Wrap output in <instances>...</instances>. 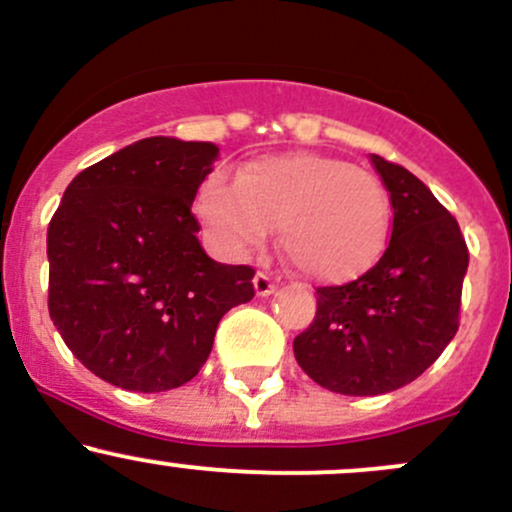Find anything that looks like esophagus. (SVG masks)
Returning a JSON list of instances; mask_svg holds the SVG:
<instances>
[{"label": "esophagus", "mask_w": 512, "mask_h": 512, "mask_svg": "<svg viewBox=\"0 0 512 512\" xmlns=\"http://www.w3.org/2000/svg\"><path fill=\"white\" fill-rule=\"evenodd\" d=\"M254 288H256V295H261L263 298V295H271L273 291H276V281H273L268 273L258 271L254 276Z\"/></svg>", "instance_id": "34e87169"}]
</instances>
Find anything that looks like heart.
<instances>
[{"label": "heart", "instance_id": "heart-1", "mask_svg": "<svg viewBox=\"0 0 512 512\" xmlns=\"http://www.w3.org/2000/svg\"><path fill=\"white\" fill-rule=\"evenodd\" d=\"M197 212L229 258L258 249L281 224V246L323 283H350L379 261L389 239V199L362 167L315 152L263 155L241 165L236 182L202 184Z\"/></svg>", "mask_w": 512, "mask_h": 512}]
</instances>
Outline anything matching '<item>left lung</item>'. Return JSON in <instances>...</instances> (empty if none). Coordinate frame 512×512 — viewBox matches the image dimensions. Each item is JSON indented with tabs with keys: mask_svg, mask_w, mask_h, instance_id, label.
<instances>
[{
	"mask_svg": "<svg viewBox=\"0 0 512 512\" xmlns=\"http://www.w3.org/2000/svg\"><path fill=\"white\" fill-rule=\"evenodd\" d=\"M389 192L392 239L357 281L318 288L313 323L293 340L320 387L350 397L414 382L458 330L468 246L458 221L402 165L372 155Z\"/></svg>",
	"mask_w": 512,
	"mask_h": 512,
	"instance_id": "obj_1",
	"label": "left lung"
}]
</instances>
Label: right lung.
I'll return each instance as SVG.
<instances>
[{"instance_id": "right-lung-1", "label": "right lung", "mask_w": 512, "mask_h": 512, "mask_svg": "<svg viewBox=\"0 0 512 512\" xmlns=\"http://www.w3.org/2000/svg\"><path fill=\"white\" fill-rule=\"evenodd\" d=\"M217 157L212 142L138 140L73 177L51 217L49 315L115 387H182L224 313L254 298V268L217 263L197 239L192 202Z\"/></svg>"}]
</instances>
